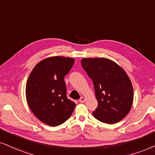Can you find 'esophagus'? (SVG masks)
<instances>
[{
	"label": "esophagus",
	"mask_w": 155,
	"mask_h": 155,
	"mask_svg": "<svg viewBox=\"0 0 155 155\" xmlns=\"http://www.w3.org/2000/svg\"><path fill=\"white\" fill-rule=\"evenodd\" d=\"M85 98L84 97H81V98H80V99H79V102L80 103H84V101H85Z\"/></svg>",
	"instance_id": "1"
}]
</instances>
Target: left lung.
I'll return each mask as SVG.
<instances>
[{
    "instance_id": "1",
    "label": "left lung",
    "mask_w": 155,
    "mask_h": 155,
    "mask_svg": "<svg viewBox=\"0 0 155 155\" xmlns=\"http://www.w3.org/2000/svg\"><path fill=\"white\" fill-rule=\"evenodd\" d=\"M82 68L92 80L98 101L93 116L106 124H115L127 116L133 102V88L124 70L104 58H83Z\"/></svg>"
}]
</instances>
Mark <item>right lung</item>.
<instances>
[{
  "instance_id": "obj_1",
  "label": "right lung",
  "mask_w": 155,
  "mask_h": 155,
  "mask_svg": "<svg viewBox=\"0 0 155 155\" xmlns=\"http://www.w3.org/2000/svg\"><path fill=\"white\" fill-rule=\"evenodd\" d=\"M74 64L72 58L54 56L41 61L29 76L25 88L28 104L45 124L56 127L69 119L76 104L66 96L64 76Z\"/></svg>"
}]
</instances>
